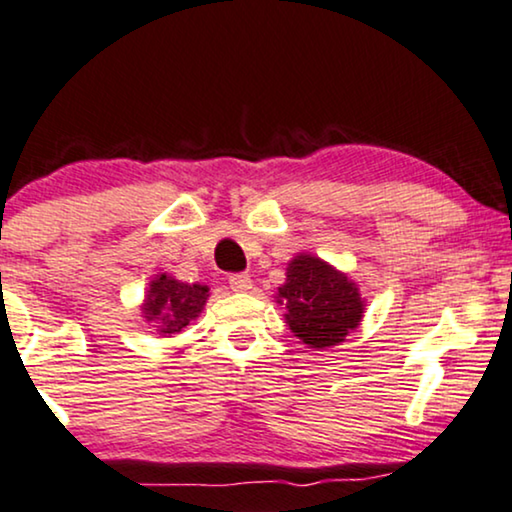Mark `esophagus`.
Returning a JSON list of instances; mask_svg holds the SVG:
<instances>
[{"mask_svg":"<svg viewBox=\"0 0 512 512\" xmlns=\"http://www.w3.org/2000/svg\"><path fill=\"white\" fill-rule=\"evenodd\" d=\"M251 287H254V282H251L249 275H232L230 277V289L232 291H240V294H247Z\"/></svg>","mask_w":512,"mask_h":512,"instance_id":"34e87169","label":"esophagus"}]
</instances>
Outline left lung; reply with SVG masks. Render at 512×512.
<instances>
[{"label": "left lung", "instance_id": "8db88e82", "mask_svg": "<svg viewBox=\"0 0 512 512\" xmlns=\"http://www.w3.org/2000/svg\"><path fill=\"white\" fill-rule=\"evenodd\" d=\"M277 303L291 334L315 350L343 343L360 327L364 298L348 272L313 254H296L287 263V282L277 287Z\"/></svg>", "mask_w": 512, "mask_h": 512}]
</instances>
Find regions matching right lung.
Segmentation results:
<instances>
[{"mask_svg": "<svg viewBox=\"0 0 512 512\" xmlns=\"http://www.w3.org/2000/svg\"><path fill=\"white\" fill-rule=\"evenodd\" d=\"M207 298V284H188L167 275V272H159L145 289L141 317L152 327H157L159 336L178 334L202 315Z\"/></svg>", "mask_w": 512, "mask_h": 512, "instance_id": "obj_1", "label": "right lung"}]
</instances>
